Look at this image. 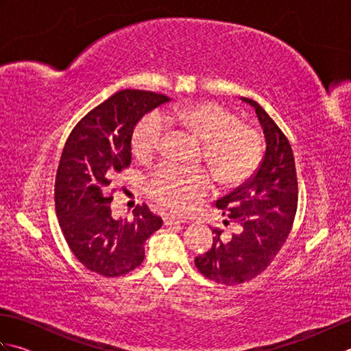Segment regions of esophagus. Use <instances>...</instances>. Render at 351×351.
<instances>
[{"mask_svg": "<svg viewBox=\"0 0 351 351\" xmlns=\"http://www.w3.org/2000/svg\"><path fill=\"white\" fill-rule=\"evenodd\" d=\"M180 220H178L176 217H173V215H164V225L166 226H178L180 225Z\"/></svg>", "mask_w": 351, "mask_h": 351, "instance_id": "34e87169", "label": "esophagus"}]
</instances>
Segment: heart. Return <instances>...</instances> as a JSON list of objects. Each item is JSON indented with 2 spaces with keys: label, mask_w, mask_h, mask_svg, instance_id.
I'll return each mask as SVG.
<instances>
[{
  "label": "heart",
  "mask_w": 351,
  "mask_h": 351,
  "mask_svg": "<svg viewBox=\"0 0 351 351\" xmlns=\"http://www.w3.org/2000/svg\"><path fill=\"white\" fill-rule=\"evenodd\" d=\"M175 116L202 141L215 178L225 184H238L258 166L261 140L252 126L241 123L232 110L219 102H197L178 110ZM166 117L158 111L145 116L132 134L134 151L151 156L160 151L166 132ZM210 187V176L202 169L162 164L146 181V191L156 204L171 213L190 211Z\"/></svg>",
  "instance_id": "heart-1"
}]
</instances>
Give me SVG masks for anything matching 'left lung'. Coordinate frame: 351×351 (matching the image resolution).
<instances>
[{"label": "left lung", "mask_w": 351, "mask_h": 351, "mask_svg": "<svg viewBox=\"0 0 351 351\" xmlns=\"http://www.w3.org/2000/svg\"><path fill=\"white\" fill-rule=\"evenodd\" d=\"M241 99L256 111L267 140L265 155L247 182L215 202L230 221L241 225V232L225 241L223 230L214 228L211 249L195 259L205 278L225 285L252 280L273 263L293 229L299 202V182L288 138L256 101ZM225 225H229L228 220Z\"/></svg>", "instance_id": "8db88e82"}]
</instances>
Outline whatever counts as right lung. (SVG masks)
Here are the masks:
<instances>
[{
    "mask_svg": "<svg viewBox=\"0 0 351 351\" xmlns=\"http://www.w3.org/2000/svg\"><path fill=\"white\" fill-rule=\"evenodd\" d=\"M170 98L126 88L110 96L73 126L56 175V213L64 240L87 270L117 278L145 259V243L162 220L137 205L131 220H116L110 184L131 164L134 126Z\"/></svg>",
    "mask_w": 351,
    "mask_h": 351,
    "instance_id": "1",
    "label": "right lung"
}]
</instances>
